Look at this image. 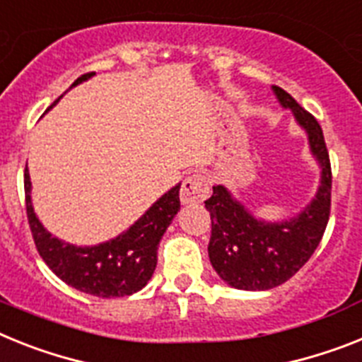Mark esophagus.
<instances>
[{
    "mask_svg": "<svg viewBox=\"0 0 362 362\" xmlns=\"http://www.w3.org/2000/svg\"><path fill=\"white\" fill-rule=\"evenodd\" d=\"M209 184L202 175H189L182 184L180 202L182 204H200L208 197Z\"/></svg>",
    "mask_w": 362,
    "mask_h": 362,
    "instance_id": "obj_1",
    "label": "esophagus"
}]
</instances>
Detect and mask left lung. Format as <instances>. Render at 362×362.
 <instances>
[{"instance_id":"8db88e82","label":"left lung","mask_w":362,"mask_h":362,"mask_svg":"<svg viewBox=\"0 0 362 362\" xmlns=\"http://www.w3.org/2000/svg\"><path fill=\"white\" fill-rule=\"evenodd\" d=\"M272 92L305 130L320 167V186L298 215L278 223L254 217L228 187L214 186V195L204 202L211 215L209 261L223 281L243 291L274 289L293 278L317 250L329 221L331 165L320 124L285 90L272 86Z\"/></svg>"}]
</instances>
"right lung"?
<instances>
[{
  "label": "right lung",
  "mask_w": 362,
  "mask_h": 362,
  "mask_svg": "<svg viewBox=\"0 0 362 362\" xmlns=\"http://www.w3.org/2000/svg\"><path fill=\"white\" fill-rule=\"evenodd\" d=\"M92 75L95 73L78 77L71 88L88 81ZM60 97L47 110L60 101ZM23 186L29 226L45 265L69 287L99 298H119L144 289L156 269L160 239L180 211V184H176L117 238L93 247H77L51 235L36 217L31 200V176L27 167Z\"/></svg>",
  "instance_id": "add662e5"
}]
</instances>
